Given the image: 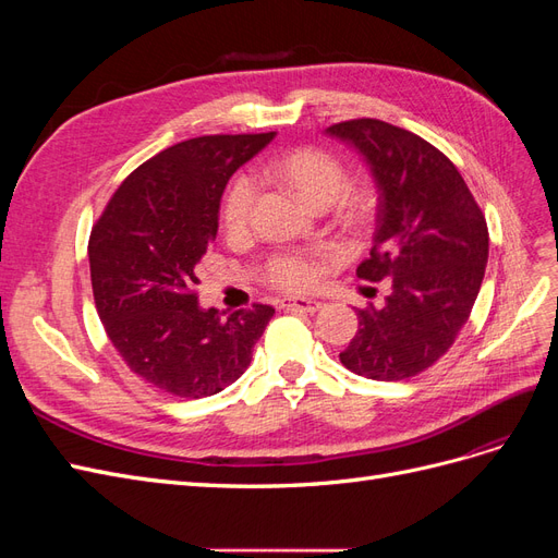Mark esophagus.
<instances>
[{"label":"esophagus","mask_w":558,"mask_h":558,"mask_svg":"<svg viewBox=\"0 0 558 558\" xmlns=\"http://www.w3.org/2000/svg\"><path fill=\"white\" fill-rule=\"evenodd\" d=\"M281 310H300V312H318L320 310V302L318 300H310V298H283L279 302Z\"/></svg>","instance_id":"obj_1"}]
</instances>
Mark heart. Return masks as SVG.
I'll return each instance as SVG.
<instances>
[{"label": "heart", "instance_id": "obj_1", "mask_svg": "<svg viewBox=\"0 0 558 558\" xmlns=\"http://www.w3.org/2000/svg\"><path fill=\"white\" fill-rule=\"evenodd\" d=\"M265 181H283L307 202V205L324 209L342 193L347 183V170L340 158L318 146H300L289 150L272 162L260 167L258 172ZM258 183L253 177L242 174L230 183L223 199V223L228 232L242 234L251 226L253 207H256ZM369 205L367 185H349L344 191V207L351 216H361ZM326 275V263L320 253L314 251H279L265 260L263 279L279 291L305 293L316 289Z\"/></svg>", "mask_w": 558, "mask_h": 558}]
</instances>
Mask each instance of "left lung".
Returning <instances> with one entry per match:
<instances>
[{
	"label": "left lung",
	"mask_w": 558,
	"mask_h": 558,
	"mask_svg": "<svg viewBox=\"0 0 558 558\" xmlns=\"http://www.w3.org/2000/svg\"><path fill=\"white\" fill-rule=\"evenodd\" d=\"M328 134L361 150L379 189L375 244L356 275L391 281L381 310H359L340 361L377 381L416 377L451 349L475 305L486 218L456 165L418 134L377 118L335 123Z\"/></svg>",
	"instance_id": "obj_1"
}]
</instances>
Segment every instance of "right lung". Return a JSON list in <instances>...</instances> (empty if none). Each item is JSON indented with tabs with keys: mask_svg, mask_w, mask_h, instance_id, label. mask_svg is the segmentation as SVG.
Here are the masks:
<instances>
[{
	"mask_svg": "<svg viewBox=\"0 0 558 558\" xmlns=\"http://www.w3.org/2000/svg\"><path fill=\"white\" fill-rule=\"evenodd\" d=\"M275 132L205 134L140 165L118 185L88 240L99 318L118 356L172 398H207L238 381L275 310L226 318L197 305L195 267L218 232L228 179Z\"/></svg>",
	"mask_w": 558,
	"mask_h": 558,
	"instance_id": "right-lung-1",
	"label": "right lung"
}]
</instances>
